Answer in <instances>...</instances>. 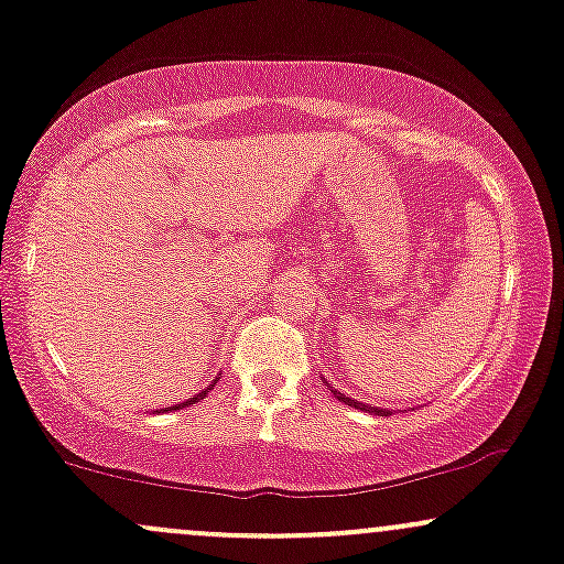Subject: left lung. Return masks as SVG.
Wrapping results in <instances>:
<instances>
[{"mask_svg":"<svg viewBox=\"0 0 564 564\" xmlns=\"http://www.w3.org/2000/svg\"><path fill=\"white\" fill-rule=\"evenodd\" d=\"M326 388H329V391L337 395L339 401H343V404H348V406H356V410H361V412H372V414H380V417H388V414H393V410H380V406H372V404H364V401H356V399H350V395H345V393H339L337 388H332L329 382H326Z\"/></svg>","mask_w":564,"mask_h":564,"instance_id":"8db88e82","label":"left lung"}]
</instances>
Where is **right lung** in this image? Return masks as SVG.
Returning a JSON list of instances; mask_svg holds the SVG:
<instances>
[{
	"label": "right lung",
	"mask_w": 564,
	"mask_h": 564,
	"mask_svg": "<svg viewBox=\"0 0 564 564\" xmlns=\"http://www.w3.org/2000/svg\"><path fill=\"white\" fill-rule=\"evenodd\" d=\"M216 380H219V377H216ZM216 380H214V386H216ZM214 386H208V388H206V391H200V393H197V395H192V399H187V401H182V404H176V406H165V410H163V412H169V410H182V406H189V404H192V401L203 399V395H206L208 391H212V388H214Z\"/></svg>",
	"instance_id": "right-lung-1"
}]
</instances>
